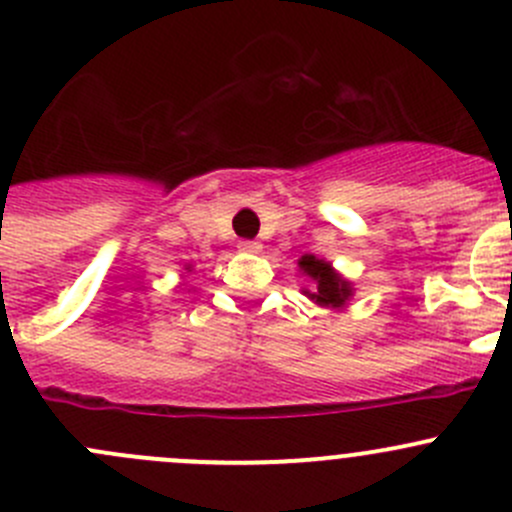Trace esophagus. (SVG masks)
Listing matches in <instances>:
<instances>
[{"mask_svg": "<svg viewBox=\"0 0 512 512\" xmlns=\"http://www.w3.org/2000/svg\"><path fill=\"white\" fill-rule=\"evenodd\" d=\"M237 247H240L242 252H250V255H257V252L262 250L260 242H255V240H242L240 245H237Z\"/></svg>", "mask_w": 512, "mask_h": 512, "instance_id": "obj_1", "label": "esophagus"}]
</instances>
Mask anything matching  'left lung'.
<instances>
[{"mask_svg":"<svg viewBox=\"0 0 512 512\" xmlns=\"http://www.w3.org/2000/svg\"><path fill=\"white\" fill-rule=\"evenodd\" d=\"M297 265L312 280V290H305L310 300H315L320 307H345V302L352 297V285L340 272L332 270L330 262L305 255Z\"/></svg>","mask_w":512,"mask_h":512,"instance_id":"obj_1","label":"left lung"}]
</instances>
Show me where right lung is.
Instances as JSON below:
<instances>
[{
  "instance_id": "1",
  "label": "right lung",
  "mask_w": 512,
  "mask_h": 512,
  "mask_svg": "<svg viewBox=\"0 0 512 512\" xmlns=\"http://www.w3.org/2000/svg\"><path fill=\"white\" fill-rule=\"evenodd\" d=\"M185 270H187V272H190V267H185Z\"/></svg>"
}]
</instances>
